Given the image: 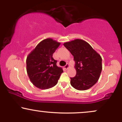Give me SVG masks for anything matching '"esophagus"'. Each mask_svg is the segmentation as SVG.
Listing matches in <instances>:
<instances>
[{
    "label": "esophagus",
    "mask_w": 122,
    "mask_h": 122,
    "mask_svg": "<svg viewBox=\"0 0 122 122\" xmlns=\"http://www.w3.org/2000/svg\"><path fill=\"white\" fill-rule=\"evenodd\" d=\"M69 68V65L68 64H66V65L65 66H64V68L66 69H68Z\"/></svg>",
    "instance_id": "esophagus-1"
}]
</instances>
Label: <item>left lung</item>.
Wrapping results in <instances>:
<instances>
[{"label": "left lung", "instance_id": "obj_1", "mask_svg": "<svg viewBox=\"0 0 122 122\" xmlns=\"http://www.w3.org/2000/svg\"><path fill=\"white\" fill-rule=\"evenodd\" d=\"M64 45L73 56L76 75L71 78V84L75 89L84 91L94 85L100 77L102 59L99 53L85 41L76 40Z\"/></svg>", "mask_w": 122, "mask_h": 122}]
</instances>
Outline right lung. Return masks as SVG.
I'll return each instance as SVG.
<instances>
[{
    "instance_id": "1",
    "label": "right lung",
    "mask_w": 122,
    "mask_h": 122,
    "mask_svg": "<svg viewBox=\"0 0 122 122\" xmlns=\"http://www.w3.org/2000/svg\"><path fill=\"white\" fill-rule=\"evenodd\" d=\"M60 43L51 38L40 42L27 56L26 70L31 82L41 89H49L58 82L63 70L57 66L53 53Z\"/></svg>"
}]
</instances>
